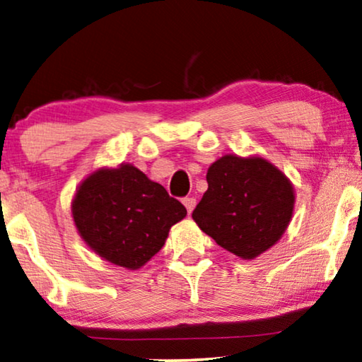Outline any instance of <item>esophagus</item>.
Returning <instances> with one entry per match:
<instances>
[{
    "label": "esophagus",
    "mask_w": 362,
    "mask_h": 362,
    "mask_svg": "<svg viewBox=\"0 0 362 362\" xmlns=\"http://www.w3.org/2000/svg\"><path fill=\"white\" fill-rule=\"evenodd\" d=\"M183 204H185V208H187V211H188V214H190L193 209H195V206H197V199L193 198V197H190V198H183Z\"/></svg>",
    "instance_id": "34e87169"
}]
</instances>
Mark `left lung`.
I'll return each mask as SVG.
<instances>
[{"mask_svg":"<svg viewBox=\"0 0 362 362\" xmlns=\"http://www.w3.org/2000/svg\"><path fill=\"white\" fill-rule=\"evenodd\" d=\"M206 182L192 218L219 247L252 260L281 239L296 198L288 177L272 163L226 154L209 165Z\"/></svg>","mask_w":362,"mask_h":362,"instance_id":"left-lung-1","label":"left lung"}]
</instances>
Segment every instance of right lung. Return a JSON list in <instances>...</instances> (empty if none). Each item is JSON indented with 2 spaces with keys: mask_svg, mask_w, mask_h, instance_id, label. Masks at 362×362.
Returning a JSON list of instances; mask_svg holds the SVG:
<instances>
[{
  "mask_svg": "<svg viewBox=\"0 0 362 362\" xmlns=\"http://www.w3.org/2000/svg\"><path fill=\"white\" fill-rule=\"evenodd\" d=\"M71 213L79 235L97 255L138 269L163 249L170 228L185 218L187 209L136 167L122 164L84 179Z\"/></svg>",
  "mask_w": 362,
  "mask_h": 362,
  "instance_id": "right-lung-1",
  "label": "right lung"
}]
</instances>
